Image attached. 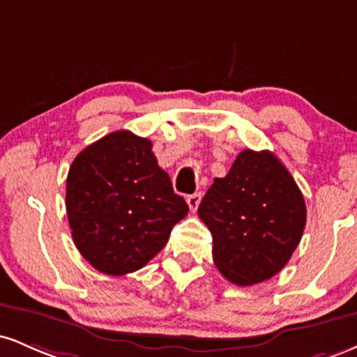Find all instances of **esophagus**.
<instances>
[{
	"instance_id": "obj_1",
	"label": "esophagus",
	"mask_w": 357,
	"mask_h": 357,
	"mask_svg": "<svg viewBox=\"0 0 357 357\" xmlns=\"http://www.w3.org/2000/svg\"><path fill=\"white\" fill-rule=\"evenodd\" d=\"M199 202H202V195H199V192H195V195H190L186 198V203H188V206H190L191 211H196Z\"/></svg>"
}]
</instances>
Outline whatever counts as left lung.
I'll return each instance as SVG.
<instances>
[{
	"instance_id": "8db88e82",
	"label": "left lung",
	"mask_w": 357,
	"mask_h": 357,
	"mask_svg": "<svg viewBox=\"0 0 357 357\" xmlns=\"http://www.w3.org/2000/svg\"><path fill=\"white\" fill-rule=\"evenodd\" d=\"M213 235V260L227 280L247 287L285 267L305 228V202L270 151L245 149L216 178L198 208Z\"/></svg>"
}]
</instances>
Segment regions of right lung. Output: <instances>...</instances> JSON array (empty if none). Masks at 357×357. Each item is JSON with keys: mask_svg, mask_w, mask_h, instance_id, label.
<instances>
[{"mask_svg": "<svg viewBox=\"0 0 357 357\" xmlns=\"http://www.w3.org/2000/svg\"><path fill=\"white\" fill-rule=\"evenodd\" d=\"M68 225L82 257L107 275L142 268L188 215L153 142L116 130L85 147L67 176Z\"/></svg>", "mask_w": 357, "mask_h": 357, "instance_id": "right-lung-1", "label": "right lung"}]
</instances>
